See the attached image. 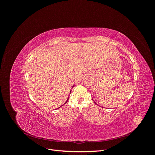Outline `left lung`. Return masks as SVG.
Here are the masks:
<instances>
[{
  "label": "left lung",
  "instance_id": "1",
  "mask_svg": "<svg viewBox=\"0 0 155 155\" xmlns=\"http://www.w3.org/2000/svg\"><path fill=\"white\" fill-rule=\"evenodd\" d=\"M94 103H95V102H94ZM95 104H96V103H95Z\"/></svg>",
  "mask_w": 155,
  "mask_h": 155
}]
</instances>
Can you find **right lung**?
I'll use <instances>...</instances> for the list:
<instances>
[{
	"label": "right lung",
	"mask_w": 155,
	"mask_h": 155,
	"mask_svg": "<svg viewBox=\"0 0 155 155\" xmlns=\"http://www.w3.org/2000/svg\"><path fill=\"white\" fill-rule=\"evenodd\" d=\"M74 87V86H73V87ZM70 92H71V91H70ZM68 99H69V97H68V99H67V101H66V102H65V103H64V104H63V105H64V104H67V102H68ZM63 105H61V107H62V106H63ZM59 107V108H60V107ZM59 108H58V109H59Z\"/></svg>",
	"instance_id": "right-lung-1"
}]
</instances>
